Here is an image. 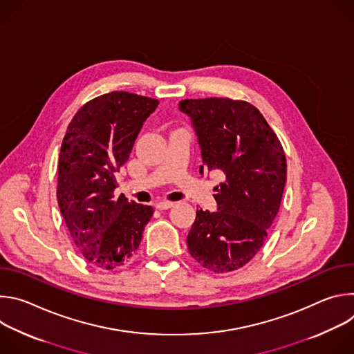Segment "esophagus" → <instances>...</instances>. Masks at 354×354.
Masks as SVG:
<instances>
[{
    "mask_svg": "<svg viewBox=\"0 0 354 354\" xmlns=\"http://www.w3.org/2000/svg\"><path fill=\"white\" fill-rule=\"evenodd\" d=\"M172 206H174L172 201H157V203H156V207H157L158 210H168V209H171Z\"/></svg>",
    "mask_w": 354,
    "mask_h": 354,
    "instance_id": "34e87169",
    "label": "esophagus"
}]
</instances>
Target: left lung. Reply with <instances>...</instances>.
I'll list each match as a JSON object with an SVG mask.
<instances>
[{"mask_svg":"<svg viewBox=\"0 0 354 354\" xmlns=\"http://www.w3.org/2000/svg\"><path fill=\"white\" fill-rule=\"evenodd\" d=\"M201 149L198 172L214 171L217 212H196L187 249L196 262L228 273L254 258L277 216L287 178L283 147L262 113L245 100L183 99Z\"/></svg>","mask_w":354,"mask_h":354,"instance_id":"1","label":"left lung"}]
</instances>
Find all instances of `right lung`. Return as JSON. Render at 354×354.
Instances as JSON below:
<instances>
[{"mask_svg": "<svg viewBox=\"0 0 354 354\" xmlns=\"http://www.w3.org/2000/svg\"><path fill=\"white\" fill-rule=\"evenodd\" d=\"M157 99L115 91L73 118L59 157L57 201L71 239L95 268L113 270L137 250L154 209L115 196L123 167Z\"/></svg>", "mask_w": 354, "mask_h": 354, "instance_id": "obj_1", "label": "right lung"}]
</instances>
